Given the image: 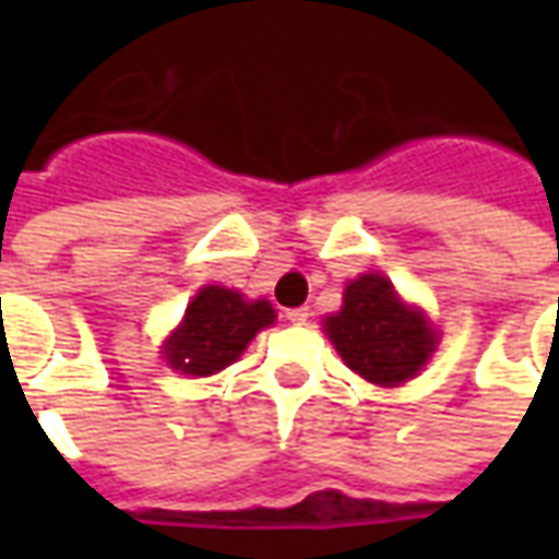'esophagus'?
<instances>
[{"label":"esophagus","mask_w":559,"mask_h":559,"mask_svg":"<svg viewBox=\"0 0 559 559\" xmlns=\"http://www.w3.org/2000/svg\"><path fill=\"white\" fill-rule=\"evenodd\" d=\"M308 317H311L308 308H290V311H287V320H290V323H305Z\"/></svg>","instance_id":"obj_1"}]
</instances>
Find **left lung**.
<instances>
[{
  "instance_id": "8db88e82",
  "label": "left lung",
  "mask_w": 559,
  "mask_h": 559,
  "mask_svg": "<svg viewBox=\"0 0 559 559\" xmlns=\"http://www.w3.org/2000/svg\"><path fill=\"white\" fill-rule=\"evenodd\" d=\"M326 335L344 362L377 386L411 380L433 350L428 320L401 305L383 275H362L347 284L344 308L326 320Z\"/></svg>"
}]
</instances>
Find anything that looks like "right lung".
Segmentation results:
<instances>
[{
    "mask_svg": "<svg viewBox=\"0 0 559 559\" xmlns=\"http://www.w3.org/2000/svg\"><path fill=\"white\" fill-rule=\"evenodd\" d=\"M275 320L272 305L245 302L236 290L203 287L185 311V323L167 341L164 356L182 374L206 377L239 359L248 341Z\"/></svg>",
    "mask_w": 559,
    "mask_h": 559,
    "instance_id": "add662e5",
    "label": "right lung"
}]
</instances>
